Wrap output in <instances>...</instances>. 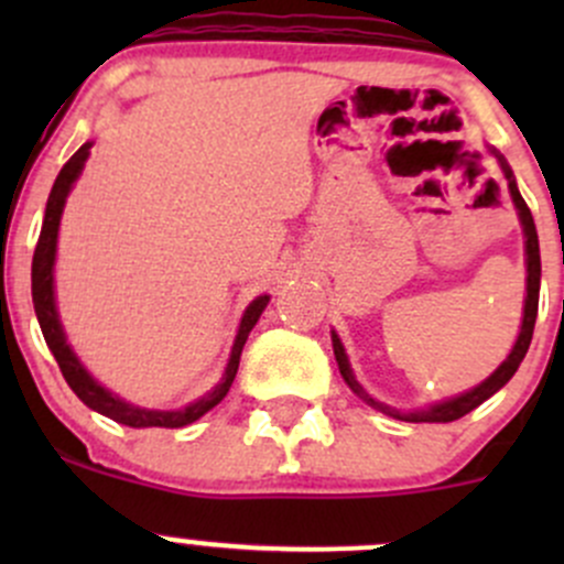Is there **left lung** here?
Here are the masks:
<instances>
[{
	"mask_svg": "<svg viewBox=\"0 0 564 564\" xmlns=\"http://www.w3.org/2000/svg\"><path fill=\"white\" fill-rule=\"evenodd\" d=\"M497 155V152H494ZM499 163H502V172L508 176V187H510V196H513L516 207H519V215H521V226H524V237H527V305H524V324H521V333H519V340H516L513 351L508 355V360L502 362V366L497 368V371L491 373V377L486 379L482 384H477L475 390L464 392V395L453 398V401H445V403H436V406L425 409V412H395V409L384 406V403L373 401V398L366 395V390L357 384L355 373H351L349 368V360H346V351L344 346H340L338 335L333 333V351H335V360H338V368H340V377L346 379V384H349L351 390L357 392V395L366 398L368 403H373L377 409H382V412L392 414V417L398 420H409V423H451V420H458L464 417V414H469L471 409L480 406L482 401H488V398L494 395L499 388H505V384L513 379V373L519 371L521 360H524L529 344H532V333H534V318H538V297H540V246H538V231H534V220H532V213H529L527 202L521 198L519 187H516V180H513V172H510V166L505 163L502 155H497Z\"/></svg>",
	"mask_w": 564,
	"mask_h": 564,
	"instance_id": "1",
	"label": "left lung"
}]
</instances>
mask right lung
<instances>
[{
  "mask_svg": "<svg viewBox=\"0 0 564 564\" xmlns=\"http://www.w3.org/2000/svg\"><path fill=\"white\" fill-rule=\"evenodd\" d=\"M89 141L70 158V161L62 166L59 176H56L54 187H51L48 204H45V218H43V229H40L37 246H35V256H32V303H35V314L40 322V329H43V338L48 344V349L54 351L56 362H59V371L65 377V382L70 384V390L87 403L89 409L95 412L106 414V417L117 420V423L130 425V429H182V425H191L193 420H198L202 414H207L209 409L218 406L224 401V395L229 392L231 382L237 377V368H240V355L242 346H246L248 333L253 329V324L259 322L261 311L267 308L270 297H256L253 303L248 305L246 316L240 322V333H237L235 349H231V360L229 368H226L224 382L218 384L213 392L202 398V401L191 403V406L180 409V412H155V409H139L133 403L119 401L117 395L100 388L93 377L82 368V362L76 360V355L67 346L65 333H62L59 316H56V305H54V256H56V231H59V218H62V207H65V198L70 193L73 182L76 176L82 174L84 161L89 158Z\"/></svg>",
  "mask_w": 564,
  "mask_h": 564,
  "instance_id": "right-lung-1",
  "label": "right lung"
}]
</instances>
